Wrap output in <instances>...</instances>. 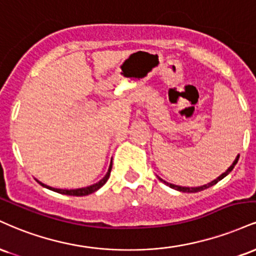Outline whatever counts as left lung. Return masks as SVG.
<instances>
[{"instance_id":"8db88e82","label":"left lung","mask_w":256,"mask_h":256,"mask_svg":"<svg viewBox=\"0 0 256 256\" xmlns=\"http://www.w3.org/2000/svg\"><path fill=\"white\" fill-rule=\"evenodd\" d=\"M238 158H240V156H237L235 160H234L232 165H231V166L229 168V169H228L226 171H225L224 174H222V175L219 176V177H217V178H216V180H213L212 182L207 183V184H205V186H201V187H181V186L171 184V183H168V182H165L164 180H162V178H160V177H159V180H160V181L163 182V183H165V184H166V186H169L170 188H174V189H176V190H178V192H183V193H198V192H201V190H204V189H207V188L212 187V186H214L216 183H218L219 181H220V180H223L225 176H228V175H229V174L231 172V171H232L234 168H235V165L237 164V162H238Z\"/></svg>"}]
</instances>
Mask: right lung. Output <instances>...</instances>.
<instances>
[{
	"mask_svg": "<svg viewBox=\"0 0 256 256\" xmlns=\"http://www.w3.org/2000/svg\"><path fill=\"white\" fill-rule=\"evenodd\" d=\"M112 162V160H111ZM111 168H112V163L110 164L109 166V170H108L106 175H105L103 178L100 180V181L94 183V184L92 186H88V187H85V188H79V189H58V188H52V187H49V186L44 184V183L37 181L39 184H42L43 187L50 189V190H54L56 192V193H60V194H64V195H73V196H84V195H88V194H92L94 193V192H97L99 188H102L103 186L106 183L108 180H109L110 177V172H111Z\"/></svg>",
	"mask_w": 256,
	"mask_h": 256,
	"instance_id": "obj_1",
	"label": "right lung"
}]
</instances>
